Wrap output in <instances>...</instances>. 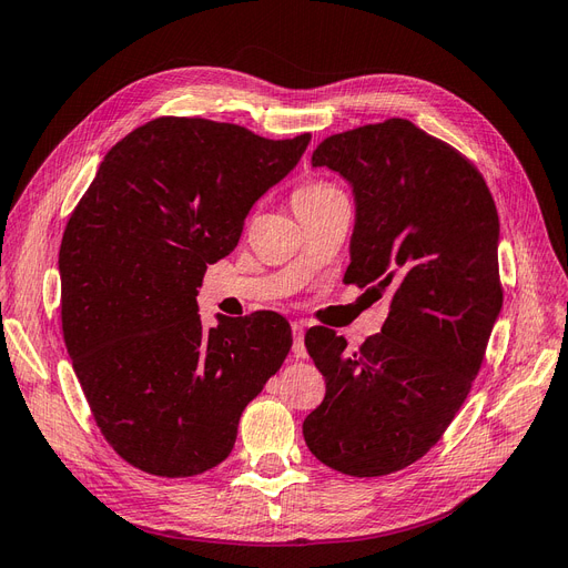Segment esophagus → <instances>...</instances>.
Masks as SVG:
<instances>
[{"mask_svg": "<svg viewBox=\"0 0 568 568\" xmlns=\"http://www.w3.org/2000/svg\"><path fill=\"white\" fill-rule=\"evenodd\" d=\"M291 329H294V355L296 357H305V343H303V334H305V324L303 322H291Z\"/></svg>", "mask_w": 568, "mask_h": 568, "instance_id": "esophagus-1", "label": "esophagus"}]
</instances>
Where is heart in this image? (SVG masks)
Returning a JSON list of instances; mask_svg holds the SVG:
<instances>
[{"mask_svg": "<svg viewBox=\"0 0 568 568\" xmlns=\"http://www.w3.org/2000/svg\"><path fill=\"white\" fill-rule=\"evenodd\" d=\"M336 194H341V192L329 182H311V184H305V186L298 189L294 201L296 203H301V201H317V199H329V196H336Z\"/></svg>", "mask_w": 568, "mask_h": 568, "instance_id": "heart-1", "label": "heart"}]
</instances>
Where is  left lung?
I'll return each instance as SVG.
<instances>
[{
    "mask_svg": "<svg viewBox=\"0 0 568 568\" xmlns=\"http://www.w3.org/2000/svg\"><path fill=\"white\" fill-rule=\"evenodd\" d=\"M313 165L353 189L343 282L390 305L353 353L336 332L307 329L326 393L303 438L341 474L386 476L434 448L484 363L503 307L500 220L478 170L403 118L326 136Z\"/></svg>",
    "mask_w": 568,
    "mask_h": 568,
    "instance_id": "left-lung-1",
    "label": "left lung"
}]
</instances>
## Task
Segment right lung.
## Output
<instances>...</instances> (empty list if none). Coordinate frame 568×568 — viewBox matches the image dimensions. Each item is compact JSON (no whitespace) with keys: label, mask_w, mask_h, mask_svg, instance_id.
<instances>
[{"label":"right lung","mask_w":568,"mask_h":568,"mask_svg":"<svg viewBox=\"0 0 568 568\" xmlns=\"http://www.w3.org/2000/svg\"><path fill=\"white\" fill-rule=\"evenodd\" d=\"M307 144L156 118L106 153L75 205L59 251L63 338L97 426L132 467L168 478L217 467L288 355L282 315H217L205 329L196 296Z\"/></svg>","instance_id":"add662e5"}]
</instances>
